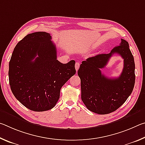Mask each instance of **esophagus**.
I'll use <instances>...</instances> for the list:
<instances>
[{
    "label": "esophagus",
    "mask_w": 145,
    "mask_h": 145,
    "mask_svg": "<svg viewBox=\"0 0 145 145\" xmlns=\"http://www.w3.org/2000/svg\"><path fill=\"white\" fill-rule=\"evenodd\" d=\"M75 70H77H77H78V68H79V67H80V63L78 62L76 63L75 65Z\"/></svg>",
    "instance_id": "obj_1"
}]
</instances>
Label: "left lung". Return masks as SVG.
<instances>
[{"mask_svg": "<svg viewBox=\"0 0 145 145\" xmlns=\"http://www.w3.org/2000/svg\"><path fill=\"white\" fill-rule=\"evenodd\" d=\"M121 43L109 54H102L83 61L78 70L81 99L89 111L99 114L114 112L131 95L135 84V63L129 43ZM118 53L124 59V68L118 78H108L101 73L109 59Z\"/></svg>", "mask_w": 145, "mask_h": 145, "instance_id": "8db88e82", "label": "left lung"}]
</instances>
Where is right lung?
Here are the masks:
<instances>
[{"mask_svg": "<svg viewBox=\"0 0 145 145\" xmlns=\"http://www.w3.org/2000/svg\"><path fill=\"white\" fill-rule=\"evenodd\" d=\"M50 34H29L17 43L9 64V80L16 99L31 111L55 106L63 86L76 73L75 61L63 64Z\"/></svg>", "mask_w": 145, "mask_h": 145, "instance_id": "1", "label": "right lung"}]
</instances>
